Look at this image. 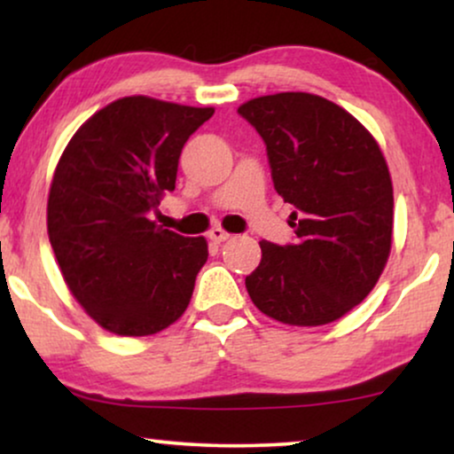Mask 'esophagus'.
I'll use <instances>...</instances> for the list:
<instances>
[{"instance_id": "1", "label": "esophagus", "mask_w": 454, "mask_h": 454, "mask_svg": "<svg viewBox=\"0 0 454 454\" xmlns=\"http://www.w3.org/2000/svg\"><path fill=\"white\" fill-rule=\"evenodd\" d=\"M229 238H231V235H229L227 231H223L221 227H215L208 231V239H213L215 244H223V241H227Z\"/></svg>"}]
</instances>
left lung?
<instances>
[{"instance_id":"obj_1","label":"left lung","mask_w":454,"mask_h":454,"mask_svg":"<svg viewBox=\"0 0 454 454\" xmlns=\"http://www.w3.org/2000/svg\"><path fill=\"white\" fill-rule=\"evenodd\" d=\"M238 114L266 145L272 184L294 207V244L260 241L246 277L260 312L320 326L374 289L393 244V184L380 148L356 117L309 92H278Z\"/></svg>"}]
</instances>
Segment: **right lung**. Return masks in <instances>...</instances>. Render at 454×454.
I'll return each mask as SVG.
<instances>
[{
	"instance_id": "add662e5",
	"label": "right lung",
	"mask_w": 454,
	"mask_h": 454,
	"mask_svg": "<svg viewBox=\"0 0 454 454\" xmlns=\"http://www.w3.org/2000/svg\"><path fill=\"white\" fill-rule=\"evenodd\" d=\"M213 114L123 97L97 111L61 154L49 241L74 297L109 333L146 337L188 308L207 239L163 229L151 213L176 190L182 148Z\"/></svg>"
}]
</instances>
